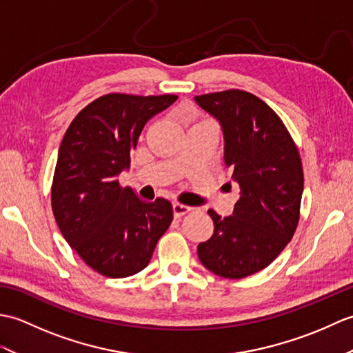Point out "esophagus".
<instances>
[{"instance_id":"1","label":"esophagus","mask_w":353,"mask_h":353,"mask_svg":"<svg viewBox=\"0 0 353 353\" xmlns=\"http://www.w3.org/2000/svg\"><path fill=\"white\" fill-rule=\"evenodd\" d=\"M190 211H191L190 206L179 203V201H174V203H172V212H174V216H177V219L185 214H188Z\"/></svg>"}]
</instances>
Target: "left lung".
Instances as JSON below:
<instances>
[{
	"instance_id": "1",
	"label": "left lung",
	"mask_w": 353,
	"mask_h": 353,
	"mask_svg": "<svg viewBox=\"0 0 353 353\" xmlns=\"http://www.w3.org/2000/svg\"><path fill=\"white\" fill-rule=\"evenodd\" d=\"M194 101L220 123L224 163L239 186L232 215L208 211L214 234L197 254L209 272L241 279L272 264L294 235L303 192L301 156L282 119L256 95L230 89Z\"/></svg>"
}]
</instances>
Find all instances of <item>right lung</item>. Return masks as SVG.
Listing matches in <instances>:
<instances>
[{
  "label": "right lung",
  "mask_w": 353,
  "mask_h": 353,
  "mask_svg": "<svg viewBox=\"0 0 353 353\" xmlns=\"http://www.w3.org/2000/svg\"><path fill=\"white\" fill-rule=\"evenodd\" d=\"M177 95L108 94L72 119L59 148L51 206L63 238L79 256L106 277L144 270L172 221L168 200L142 201L118 176L150 118Z\"/></svg>",
  "instance_id": "obj_1"
}]
</instances>
